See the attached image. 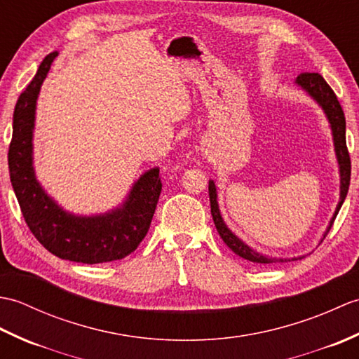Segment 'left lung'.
<instances>
[{"instance_id": "8db88e82", "label": "left lung", "mask_w": 359, "mask_h": 359, "mask_svg": "<svg viewBox=\"0 0 359 359\" xmlns=\"http://www.w3.org/2000/svg\"><path fill=\"white\" fill-rule=\"evenodd\" d=\"M296 85L306 90V93L311 98H313V100L319 106H321L323 111L325 112L327 120H329L330 128H332L334 152H337V158H338V165H339V177H341L339 202L337 205V210H334V215L330 220L329 226H327V231L324 233V238H325L327 233L330 231V228L334 222V217H337V215L339 212L342 203H344V199H346L347 191H348V185H350V171H352V165H350V156H348L347 143H346V117H344V111H342L337 95H334V93H333V89L327 85V81L319 74L304 72L301 75H297ZM208 193H210L212 220H215L216 230L220 234L222 241L228 245V248L234 251L238 256L247 259V261H250V262H256V264H276V262L290 261V259L264 256L262 253H257L256 250L250 248L245 242H242L238 236H236L230 230V228L225 225L222 216H220L219 203H217V191H216L215 182L212 180H210V184H208ZM296 259L297 257H293V261H296Z\"/></svg>"}]
</instances>
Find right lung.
Wrapping results in <instances>:
<instances>
[{"label":"right lung","instance_id":"right-lung-1","mask_svg":"<svg viewBox=\"0 0 359 359\" xmlns=\"http://www.w3.org/2000/svg\"><path fill=\"white\" fill-rule=\"evenodd\" d=\"M57 52L46 57L13 111L9 172L15 196L29 230L41 245L66 261L102 264L123 259L147 236L158 202V168L140 175L123 205L97 216L67 212L44 191L34 170V126L36 98Z\"/></svg>","mask_w":359,"mask_h":359}]
</instances>
